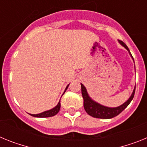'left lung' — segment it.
<instances>
[{
    "instance_id": "obj_1",
    "label": "left lung",
    "mask_w": 147,
    "mask_h": 147,
    "mask_svg": "<svg viewBox=\"0 0 147 147\" xmlns=\"http://www.w3.org/2000/svg\"><path fill=\"white\" fill-rule=\"evenodd\" d=\"M119 43L125 48L128 52H129V55L131 56V57L132 58L133 61L134 59L132 57V54H131L130 51H129V49L127 46L124 42H122L121 40H118ZM81 88H82V95L83 99H84V108H85V111L88 115H90L92 117L98 118V119H112V118L117 116L119 113L123 111L126 107L129 105L131 101L132 100L135 95V91H136V87L134 88V90L132 91V93L131 94L130 97L128 98L127 101H126L124 104H122L121 105L116 107H109L104 106V105H100L98 102H95L94 100L92 99L90 96L88 95L87 89L81 83Z\"/></svg>"
}]
</instances>
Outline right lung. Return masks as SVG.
<instances>
[{"instance_id":"right-lung-1","label":"right lung","mask_w":147,"mask_h":147,"mask_svg":"<svg viewBox=\"0 0 147 147\" xmlns=\"http://www.w3.org/2000/svg\"><path fill=\"white\" fill-rule=\"evenodd\" d=\"M68 85H67V87H66L65 90V92L66 91V90L68 88ZM63 95V94H62ZM60 101L59 102V103L57 105V106L54 107V108L51 109V110H46V111H44V112L41 113H39V114H30V115H32V116H34V117H37V118H47V117H51V116H54L56 114H57L59 111V109H60Z\"/></svg>"}]
</instances>
